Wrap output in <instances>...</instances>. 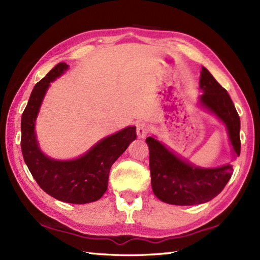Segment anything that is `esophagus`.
<instances>
[{
    "instance_id": "esophagus-1",
    "label": "esophagus",
    "mask_w": 260,
    "mask_h": 260,
    "mask_svg": "<svg viewBox=\"0 0 260 260\" xmlns=\"http://www.w3.org/2000/svg\"><path fill=\"white\" fill-rule=\"evenodd\" d=\"M150 131H151L150 125L144 123V121H140V123L136 124V133H137V136H139L140 139L145 137Z\"/></svg>"
}]
</instances>
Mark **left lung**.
<instances>
[{"instance_id": "1", "label": "left lung", "mask_w": 260, "mask_h": 260, "mask_svg": "<svg viewBox=\"0 0 260 260\" xmlns=\"http://www.w3.org/2000/svg\"><path fill=\"white\" fill-rule=\"evenodd\" d=\"M202 95L199 104L213 114L225 126L233 156L240 155V118L229 93L202 67L200 74ZM150 150L151 183L154 194L159 200L174 206H194L206 203L223 190L233 175V165L201 168L170 150L162 142L147 137Z\"/></svg>"}]
</instances>
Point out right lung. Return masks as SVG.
<instances>
[{
  "instance_id": "obj_1",
  "label": "right lung",
  "mask_w": 260,
  "mask_h": 260,
  "mask_svg": "<svg viewBox=\"0 0 260 260\" xmlns=\"http://www.w3.org/2000/svg\"><path fill=\"white\" fill-rule=\"evenodd\" d=\"M68 68L67 63H58L33 88L21 118V150L27 169L43 191L59 201L85 204L99 200L106 192L110 168L136 139V127L127 126L105 137L74 159L47 156L39 146L36 120L50 82Z\"/></svg>"
}]
</instances>
